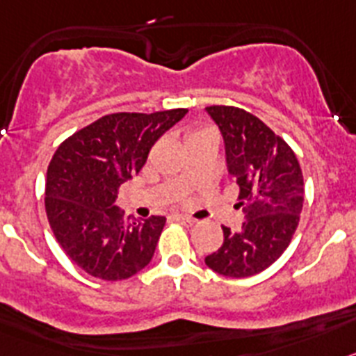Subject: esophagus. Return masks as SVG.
I'll return each instance as SVG.
<instances>
[{
  "instance_id": "esophagus-1",
  "label": "esophagus",
  "mask_w": 356,
  "mask_h": 356,
  "mask_svg": "<svg viewBox=\"0 0 356 356\" xmlns=\"http://www.w3.org/2000/svg\"><path fill=\"white\" fill-rule=\"evenodd\" d=\"M174 220L177 223H181L182 227H191L195 223V220L193 218H190V216H182V214H175L174 216Z\"/></svg>"
}]
</instances>
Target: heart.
I'll return each instance as SVG.
<instances>
[{
  "mask_svg": "<svg viewBox=\"0 0 356 356\" xmlns=\"http://www.w3.org/2000/svg\"><path fill=\"white\" fill-rule=\"evenodd\" d=\"M204 133H213V131H209V129H206V131H198V133H195V134H204Z\"/></svg>",
  "mask_w": 356,
  "mask_h": 356,
  "instance_id": "1",
  "label": "heart"
}]
</instances>
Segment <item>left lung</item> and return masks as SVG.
Wrapping results in <instances>:
<instances>
[{
    "instance_id": "8db88e82",
    "label": "left lung",
    "mask_w": 356,
    "mask_h": 356,
    "mask_svg": "<svg viewBox=\"0 0 356 356\" xmlns=\"http://www.w3.org/2000/svg\"><path fill=\"white\" fill-rule=\"evenodd\" d=\"M225 140L227 166L246 216L238 232L223 227V245L206 264L246 278L270 268L289 246L303 207V174L294 150L261 118L236 106H207Z\"/></svg>"
}]
</instances>
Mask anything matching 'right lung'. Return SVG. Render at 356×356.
Segmentation results:
<instances>
[{
	"mask_svg": "<svg viewBox=\"0 0 356 356\" xmlns=\"http://www.w3.org/2000/svg\"><path fill=\"white\" fill-rule=\"evenodd\" d=\"M186 113L104 115L60 143L47 166L46 214L58 245L85 273L126 280L150 262L166 218L134 222L118 211L117 193Z\"/></svg>",
	"mask_w": 356,
	"mask_h": 356,
	"instance_id": "right-lung-1",
	"label": "right lung"
}]
</instances>
